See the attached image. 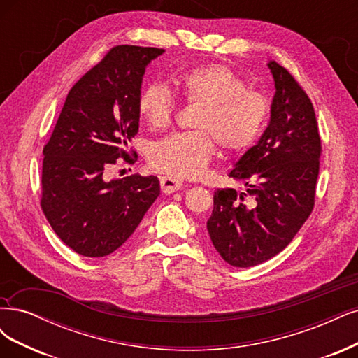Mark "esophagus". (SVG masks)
<instances>
[{"label": "esophagus", "mask_w": 358, "mask_h": 358, "mask_svg": "<svg viewBox=\"0 0 358 358\" xmlns=\"http://www.w3.org/2000/svg\"><path fill=\"white\" fill-rule=\"evenodd\" d=\"M159 185H162V191L164 194H171V192L179 191L183 187V182L170 176H163L159 178Z\"/></svg>", "instance_id": "1"}]
</instances>
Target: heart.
I'll return each mask as SVG.
<instances>
[{
	"label": "heart",
	"mask_w": 358,
	"mask_h": 358,
	"mask_svg": "<svg viewBox=\"0 0 358 358\" xmlns=\"http://www.w3.org/2000/svg\"><path fill=\"white\" fill-rule=\"evenodd\" d=\"M188 102L199 103L194 126L199 130L176 133L155 142L150 151L154 169L170 178H195L206 170L216 151H241L261 134L269 113L262 93L245 89L238 73L224 65L195 66L173 80ZM138 109L146 124L164 129L175 113V99L162 83L141 92Z\"/></svg>",
	"instance_id": "1"
}]
</instances>
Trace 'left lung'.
Returning <instances> with one entry per match:
<instances>
[{"mask_svg":"<svg viewBox=\"0 0 358 358\" xmlns=\"http://www.w3.org/2000/svg\"><path fill=\"white\" fill-rule=\"evenodd\" d=\"M275 93L268 127L229 171L245 191L217 189L207 231L217 253L248 268L278 255L311 215L320 141L310 97L287 69L268 62Z\"/></svg>","mask_w":358,"mask_h":358,"instance_id":"left-lung-1","label":"left lung"}]
</instances>
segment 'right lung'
<instances>
[{"label": "right lung", "mask_w": 358, "mask_h": 358, "mask_svg": "<svg viewBox=\"0 0 358 358\" xmlns=\"http://www.w3.org/2000/svg\"><path fill=\"white\" fill-rule=\"evenodd\" d=\"M164 48L117 45L73 85L43 150L41 207L57 237L87 257L115 252L159 195L157 176L108 179L139 130L146 66Z\"/></svg>", "instance_id": "right-lung-1"}]
</instances>
